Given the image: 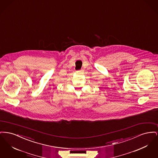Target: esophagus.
I'll return each instance as SVG.
<instances>
[{
  "label": "esophagus",
  "instance_id": "esophagus-1",
  "mask_svg": "<svg viewBox=\"0 0 158 158\" xmlns=\"http://www.w3.org/2000/svg\"><path fill=\"white\" fill-rule=\"evenodd\" d=\"M77 72H78V73H82L83 70H79V71H77Z\"/></svg>",
  "mask_w": 158,
  "mask_h": 158
}]
</instances>
